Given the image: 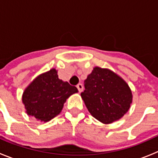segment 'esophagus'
<instances>
[{
  "mask_svg": "<svg viewBox=\"0 0 158 158\" xmlns=\"http://www.w3.org/2000/svg\"><path fill=\"white\" fill-rule=\"evenodd\" d=\"M77 88L79 93H81V92L83 91V85H82V84L81 83L78 84L77 85Z\"/></svg>",
  "mask_w": 158,
  "mask_h": 158,
  "instance_id": "34e87169",
  "label": "esophagus"
}]
</instances>
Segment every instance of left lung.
Masks as SVG:
<instances>
[{"mask_svg": "<svg viewBox=\"0 0 158 158\" xmlns=\"http://www.w3.org/2000/svg\"><path fill=\"white\" fill-rule=\"evenodd\" d=\"M82 100L92 115L109 124L118 120L128 111L132 93L127 82L108 69L96 66L84 82Z\"/></svg>", "mask_w": 158, "mask_h": 158, "instance_id": "1", "label": "left lung"}]
</instances>
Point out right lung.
I'll return each instance as SVG.
<instances>
[{
  "label": "right lung",
  "mask_w": 158,
  "mask_h": 158,
  "mask_svg": "<svg viewBox=\"0 0 158 158\" xmlns=\"http://www.w3.org/2000/svg\"><path fill=\"white\" fill-rule=\"evenodd\" d=\"M75 86L58 78L55 69L42 73L25 89L22 96L26 112L41 122H48L59 114Z\"/></svg>",
  "instance_id": "add662e5"
}]
</instances>
